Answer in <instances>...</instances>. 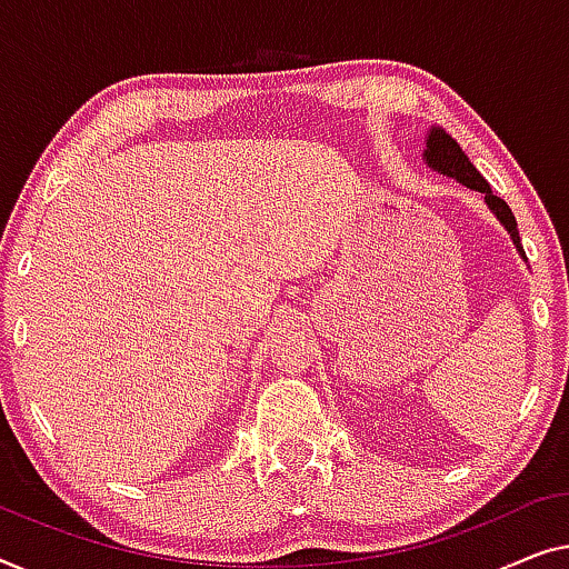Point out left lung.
Listing matches in <instances>:
<instances>
[{
	"label": "left lung",
	"instance_id": "left-lung-1",
	"mask_svg": "<svg viewBox=\"0 0 569 569\" xmlns=\"http://www.w3.org/2000/svg\"><path fill=\"white\" fill-rule=\"evenodd\" d=\"M426 162L433 167V170L448 174V178H456L459 182H463L467 188H475V190H479V193H485L487 206H490L495 216H498V219L506 223V229L510 231V237H513L518 252L526 254L523 247H521V234H518L516 216H513V211H510V206L502 201L500 196L492 193L490 182H487L482 174L477 172V167L469 162V157L463 154L459 143H456L446 131H441V128H433V131H430V136H428Z\"/></svg>",
	"mask_w": 569,
	"mask_h": 569
}]
</instances>
